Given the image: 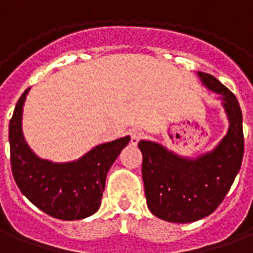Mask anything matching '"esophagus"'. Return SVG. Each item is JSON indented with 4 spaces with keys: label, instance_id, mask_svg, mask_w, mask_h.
Returning <instances> with one entry per match:
<instances>
[{
    "label": "esophagus",
    "instance_id": "obj_1",
    "mask_svg": "<svg viewBox=\"0 0 253 253\" xmlns=\"http://www.w3.org/2000/svg\"><path fill=\"white\" fill-rule=\"evenodd\" d=\"M130 135H131V143L132 145H137L138 142H139V139L143 137V132L141 131V130H131L130 131Z\"/></svg>",
    "mask_w": 253,
    "mask_h": 253
}]
</instances>
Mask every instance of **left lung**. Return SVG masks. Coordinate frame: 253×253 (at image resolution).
I'll list each match as a JSON object with an SVG mask.
<instances>
[{
    "label": "left lung",
    "mask_w": 253,
    "mask_h": 253,
    "mask_svg": "<svg viewBox=\"0 0 253 253\" xmlns=\"http://www.w3.org/2000/svg\"><path fill=\"white\" fill-rule=\"evenodd\" d=\"M198 76L222 100L229 119L222 141L196 159L180 157L152 141L138 143L149 210L168 222H194L210 215L230 190L244 156L243 114L236 96L211 74Z\"/></svg>",
    "instance_id": "1"
}]
</instances>
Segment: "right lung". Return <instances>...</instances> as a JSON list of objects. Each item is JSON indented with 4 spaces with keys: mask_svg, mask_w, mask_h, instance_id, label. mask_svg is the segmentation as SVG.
I'll list each match as a JSON object with an SVG mask.
<instances>
[{
    "mask_svg": "<svg viewBox=\"0 0 253 253\" xmlns=\"http://www.w3.org/2000/svg\"><path fill=\"white\" fill-rule=\"evenodd\" d=\"M25 89L9 122L10 165L14 181L38 209L58 219L74 221L99 210L105 177L130 137L94 146L81 159L52 163L38 157L25 142L21 128Z\"/></svg>",
    "mask_w": 253,
    "mask_h": 253,
    "instance_id": "1",
    "label": "right lung"
}]
</instances>
